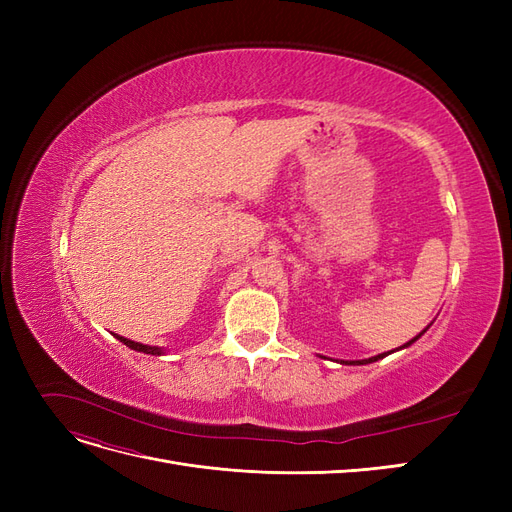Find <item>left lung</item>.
<instances>
[{
    "label": "left lung",
    "instance_id": "left-lung-1",
    "mask_svg": "<svg viewBox=\"0 0 512 512\" xmlns=\"http://www.w3.org/2000/svg\"><path fill=\"white\" fill-rule=\"evenodd\" d=\"M429 329V327H427ZM425 329V331H427ZM425 331H421V333H418L414 339H410V342L408 344H404V346H401V348H397V350H404V348H408V346H412L414 342H416V339L418 337H421ZM391 352H395V350H391ZM391 352H382V354H376V356H371V359H361V361H339V363H342V365H367V363H376V361H380V359H384V356H389Z\"/></svg>",
    "mask_w": 512,
    "mask_h": 512
}]
</instances>
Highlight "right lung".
I'll return each mask as SVG.
<instances>
[{"mask_svg":"<svg viewBox=\"0 0 512 512\" xmlns=\"http://www.w3.org/2000/svg\"><path fill=\"white\" fill-rule=\"evenodd\" d=\"M121 344H126L128 348H132V350H136V352H145V354H156V356H160V354H164V348H158V346H145V344H138V342H132V339H126V337H121V335H115Z\"/></svg>","mask_w":512,"mask_h":512,"instance_id":"obj_1","label":"right lung"}]
</instances>
